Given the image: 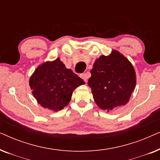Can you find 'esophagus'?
Segmentation results:
<instances>
[{
    "label": "esophagus",
    "mask_w": 160,
    "mask_h": 160,
    "mask_svg": "<svg viewBox=\"0 0 160 160\" xmlns=\"http://www.w3.org/2000/svg\"><path fill=\"white\" fill-rule=\"evenodd\" d=\"M80 77L82 78L85 82H86L87 81V78H88V75H87V73H82L80 74Z\"/></svg>",
    "instance_id": "esophagus-1"
}]
</instances>
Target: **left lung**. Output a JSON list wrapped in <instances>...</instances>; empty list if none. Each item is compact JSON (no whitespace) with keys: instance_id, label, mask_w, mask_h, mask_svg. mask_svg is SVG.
I'll return each instance as SVG.
<instances>
[{"instance_id":"1","label":"left lung","mask_w":160,"mask_h":160,"mask_svg":"<svg viewBox=\"0 0 160 160\" xmlns=\"http://www.w3.org/2000/svg\"><path fill=\"white\" fill-rule=\"evenodd\" d=\"M88 85L96 104L111 111L128 103L136 84V75L131 62L118 51L100 56L91 70Z\"/></svg>"}]
</instances>
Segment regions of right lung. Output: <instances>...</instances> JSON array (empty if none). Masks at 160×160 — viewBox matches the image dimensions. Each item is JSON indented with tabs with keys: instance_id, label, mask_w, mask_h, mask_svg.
Instances as JSON below:
<instances>
[{
	"instance_id": "right-lung-1",
	"label": "right lung",
	"mask_w": 160,
	"mask_h": 160,
	"mask_svg": "<svg viewBox=\"0 0 160 160\" xmlns=\"http://www.w3.org/2000/svg\"><path fill=\"white\" fill-rule=\"evenodd\" d=\"M29 83L38 103L43 108L58 111L69 103L73 91L84 82L58 58L39 65Z\"/></svg>"
}]
</instances>
